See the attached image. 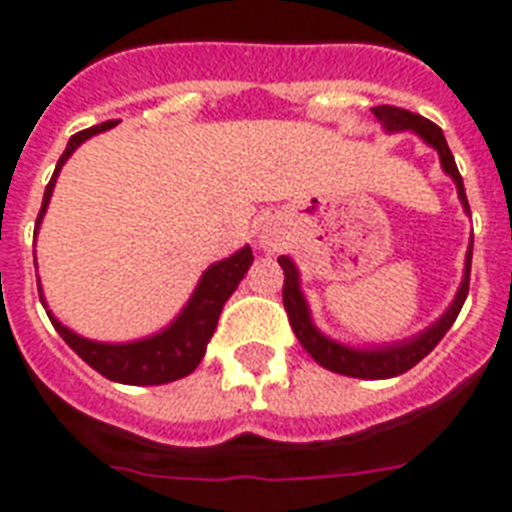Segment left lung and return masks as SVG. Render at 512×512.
I'll use <instances>...</instances> for the list:
<instances>
[{"label": "left lung", "instance_id": "obj_1", "mask_svg": "<svg viewBox=\"0 0 512 512\" xmlns=\"http://www.w3.org/2000/svg\"><path fill=\"white\" fill-rule=\"evenodd\" d=\"M372 114L380 119L388 130H412L417 132L425 143L436 148L438 156H441V167H444L449 175L454 177L457 183V193H460L462 207L470 212L468 196H465V185H462V175L454 164V156L446 146L444 132L438 124H433L430 119L420 114H412L406 108L396 106H377L372 108ZM470 260H473V244L468 249V260H465V279H462V287L454 297L452 308L441 316V319L433 324L430 329H425L420 337H414L409 342H401V345H393V348L382 350H353L345 348L340 342H332L329 337H324L319 329L311 324V316H308V305H305V297L300 292V281H297V268L289 257H279V265L284 268V289H281V297H284V311L289 316V324L295 329L297 340L303 345L316 364H321L329 372L345 374V377H361V380H388V377H396V374L409 372L414 364H420L422 358L428 356L430 350L436 348L441 337L449 332V327L454 324V319L460 316L462 303L468 297L470 289Z\"/></svg>", "mask_w": 512, "mask_h": 512}]
</instances>
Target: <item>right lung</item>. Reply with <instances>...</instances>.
Here are the masks:
<instances>
[{"label": "right lung", "instance_id": "right-lung-1", "mask_svg": "<svg viewBox=\"0 0 512 512\" xmlns=\"http://www.w3.org/2000/svg\"><path fill=\"white\" fill-rule=\"evenodd\" d=\"M116 124H119L116 119L95 124L90 130L76 132L74 138L68 140L66 151L60 156L58 167H55V175L50 177V183L44 188V199L42 209H39V217H36V228L42 223L44 209L50 204L55 177H58L63 162L90 135L111 130ZM252 260H255L252 249L244 247L233 257H228L223 263H215L209 271H204L199 287H196L193 297L185 305V311L177 316L175 324L170 329H164L162 335L148 337V340L127 342V345H103V342H92L74 335L50 311H47V316H50L52 327L58 329V335L68 342V348L74 350L82 361H87L95 372L103 374L106 380L124 382V385H164V382L180 380V377L191 374L199 366V361L204 358V350H207L209 337H212V332L217 327V319H220L225 300L233 295V289L239 287V281L249 271Z\"/></svg>", "mask_w": 512, "mask_h": 512}]
</instances>
